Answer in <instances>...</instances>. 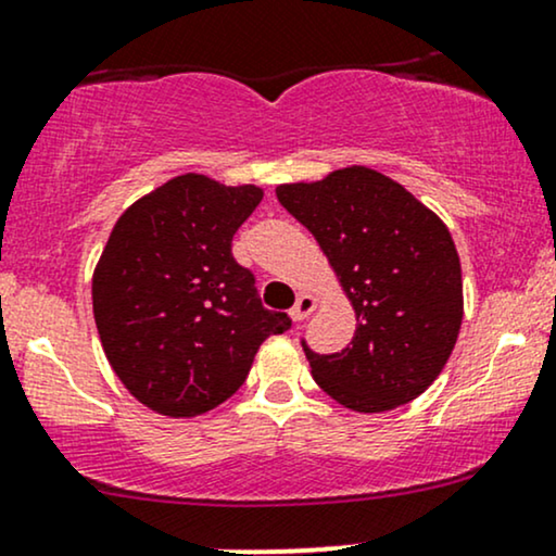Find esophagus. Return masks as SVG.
Returning <instances> with one entry per match:
<instances>
[{
  "label": "esophagus",
  "mask_w": 556,
  "mask_h": 556,
  "mask_svg": "<svg viewBox=\"0 0 556 556\" xmlns=\"http://www.w3.org/2000/svg\"><path fill=\"white\" fill-rule=\"evenodd\" d=\"M318 307V300L313 298V295H300L298 298V303L290 307V318L295 320V324H303V320L311 316L313 311H316Z\"/></svg>",
  "instance_id": "34e87169"
}]
</instances>
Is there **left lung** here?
<instances>
[{
  "label": "left lung",
  "instance_id": "1",
  "mask_svg": "<svg viewBox=\"0 0 556 556\" xmlns=\"http://www.w3.org/2000/svg\"><path fill=\"white\" fill-rule=\"evenodd\" d=\"M277 199L318 240L359 320L342 352L318 354L303 339L313 380L354 412L409 404L440 376L464 318L460 261L443 219L363 165L285 184Z\"/></svg>",
  "mask_w": 556,
  "mask_h": 556
}]
</instances>
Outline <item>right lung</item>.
<instances>
[{
  "instance_id": "obj_1",
  "label": "right lung",
  "mask_w": 556,
  "mask_h": 556,
  "mask_svg": "<svg viewBox=\"0 0 556 556\" xmlns=\"http://www.w3.org/2000/svg\"><path fill=\"white\" fill-rule=\"evenodd\" d=\"M261 197L186 173L113 227L92 274V313L113 372L152 412L219 406L245 383L261 342L292 326L261 305L256 277L232 256Z\"/></svg>"
}]
</instances>
